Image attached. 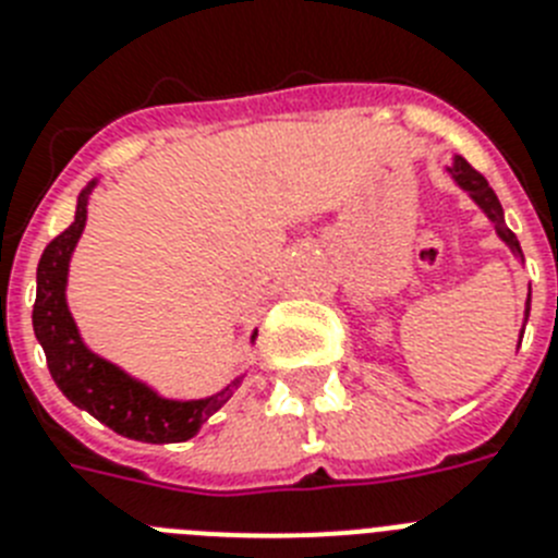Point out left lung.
I'll return each mask as SVG.
<instances>
[{"label":"left lung","instance_id":"1","mask_svg":"<svg viewBox=\"0 0 558 558\" xmlns=\"http://www.w3.org/2000/svg\"><path fill=\"white\" fill-rule=\"evenodd\" d=\"M448 172H451L453 181H457V184H460L462 190H465L468 195H471V198L476 201V204H480L482 213L488 215L490 223H494V227H496V235H499L505 243H508L510 252L522 257V250H519L517 235H513V232H510V229L505 227L502 204H499V198H496V192L490 190V184H488V181H485V175H482V172H476L474 167H471V163H468L465 158H460V156L453 158V167H448ZM527 312H531V301H527V306H525V320H527ZM519 337H522V335H519Z\"/></svg>","mask_w":558,"mask_h":558}]
</instances>
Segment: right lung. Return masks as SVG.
I'll return each instance as SVG.
<instances>
[{"label": "right lung", "instance_id": "obj_1", "mask_svg": "<svg viewBox=\"0 0 558 558\" xmlns=\"http://www.w3.org/2000/svg\"><path fill=\"white\" fill-rule=\"evenodd\" d=\"M96 181L84 186L76 204V221L62 235L45 246L36 269V303H33V331L45 349L50 377L62 388L73 405L93 414L121 437L138 442H184L195 437L215 411L221 409L241 386V377L229 383L223 391L207 400H163L153 388L133 380L130 374L93 354L78 337L76 323L70 317L68 298V266L70 255L82 238L87 221V198Z\"/></svg>", "mask_w": 558, "mask_h": 558}]
</instances>
